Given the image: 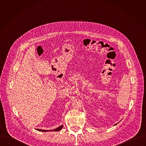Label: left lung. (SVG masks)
<instances>
[{"label": "left lung", "instance_id": "left-lung-1", "mask_svg": "<svg viewBox=\"0 0 146 146\" xmlns=\"http://www.w3.org/2000/svg\"><path fill=\"white\" fill-rule=\"evenodd\" d=\"M116 124H115V125H116Z\"/></svg>", "mask_w": 146, "mask_h": 146}]
</instances>
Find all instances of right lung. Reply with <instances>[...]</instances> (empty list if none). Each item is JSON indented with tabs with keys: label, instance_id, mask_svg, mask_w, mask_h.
Instances as JSON below:
<instances>
[{
	"label": "right lung",
	"instance_id": "1",
	"mask_svg": "<svg viewBox=\"0 0 146 146\" xmlns=\"http://www.w3.org/2000/svg\"><path fill=\"white\" fill-rule=\"evenodd\" d=\"M63 125H61L60 126L54 129V130H42V129H36V130H38V131H43V132H46V131H60L62 129Z\"/></svg>",
	"mask_w": 146,
	"mask_h": 146
}]
</instances>
